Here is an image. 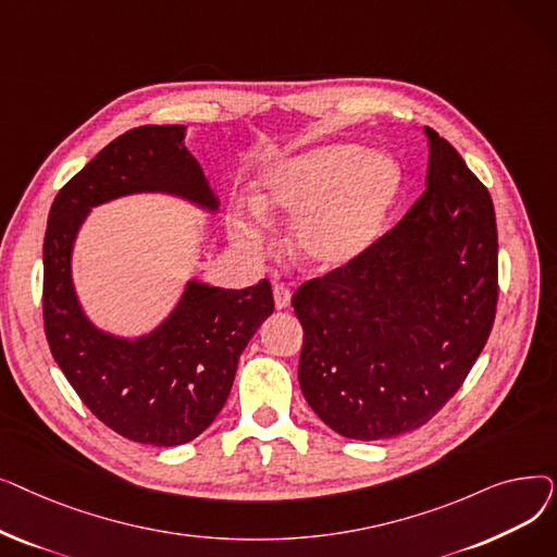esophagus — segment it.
I'll use <instances>...</instances> for the list:
<instances>
[{
  "label": "esophagus",
  "instance_id": "obj_1",
  "mask_svg": "<svg viewBox=\"0 0 557 557\" xmlns=\"http://www.w3.org/2000/svg\"><path fill=\"white\" fill-rule=\"evenodd\" d=\"M273 298H275L277 309H286L290 305V290L284 284H275L273 286Z\"/></svg>",
  "mask_w": 557,
  "mask_h": 557
}]
</instances>
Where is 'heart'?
I'll list each match as a JSON object with an SVG mask.
<instances>
[{
    "label": "heart",
    "instance_id": "obj_1",
    "mask_svg": "<svg viewBox=\"0 0 557 557\" xmlns=\"http://www.w3.org/2000/svg\"><path fill=\"white\" fill-rule=\"evenodd\" d=\"M404 175L386 151L330 141L263 166L255 208L232 214L230 234L246 252H261L267 221H290V248L309 269L336 271L361 259L388 225Z\"/></svg>",
    "mask_w": 557,
    "mask_h": 557
}]
</instances>
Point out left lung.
Masks as SVG:
<instances>
[{
  "label": "left lung",
  "mask_w": 557,
  "mask_h": 557,
  "mask_svg": "<svg viewBox=\"0 0 557 557\" xmlns=\"http://www.w3.org/2000/svg\"><path fill=\"white\" fill-rule=\"evenodd\" d=\"M426 189L361 259L305 282L298 379L313 413L352 441L426 424L476 363L496 311L494 205L431 128Z\"/></svg>",
  "instance_id": "left-lung-1"
}]
</instances>
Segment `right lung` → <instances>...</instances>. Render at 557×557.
<instances>
[{
    "label": "right lung",
    "mask_w": 557,
    "mask_h": 557,
    "mask_svg": "<svg viewBox=\"0 0 557 557\" xmlns=\"http://www.w3.org/2000/svg\"><path fill=\"white\" fill-rule=\"evenodd\" d=\"M187 126H139L110 141L58 191L45 232V332L83 404L133 443L175 447L208 429L248 341L273 313L271 282L225 290L189 277L173 309L139 336L87 318L72 275L83 223L99 205L164 194L216 214L219 196L185 146Z\"/></svg>",
    "instance_id": "obj_1"
}]
</instances>
